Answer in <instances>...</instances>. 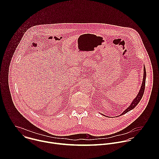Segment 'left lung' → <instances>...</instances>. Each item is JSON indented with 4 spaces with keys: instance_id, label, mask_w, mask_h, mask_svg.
<instances>
[{
    "instance_id": "8db88e82",
    "label": "left lung",
    "mask_w": 159,
    "mask_h": 159,
    "mask_svg": "<svg viewBox=\"0 0 159 159\" xmlns=\"http://www.w3.org/2000/svg\"><path fill=\"white\" fill-rule=\"evenodd\" d=\"M145 79H146V70H145V67L144 66V69H143V82H142V86H141V88L139 90V93H138V95L137 96V97H136L133 101H132L131 104L129 105V106L122 113L121 115H125L126 114V112H128V111L133 109L136 106H137V105L139 103V102L140 101V100L142 99V97H143V93H144V91H145ZM105 116V115H104Z\"/></svg>"
}]
</instances>
